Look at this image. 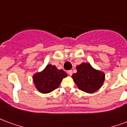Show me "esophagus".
<instances>
[{
    "instance_id": "esophagus-1",
    "label": "esophagus",
    "mask_w": 127,
    "mask_h": 127,
    "mask_svg": "<svg viewBox=\"0 0 127 127\" xmlns=\"http://www.w3.org/2000/svg\"><path fill=\"white\" fill-rule=\"evenodd\" d=\"M67 73H68L69 75L71 76V75H73V71H71V70H70V71H68Z\"/></svg>"
}]
</instances>
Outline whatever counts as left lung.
Returning <instances> with one entry per match:
<instances>
[{
	"instance_id": "obj_1",
	"label": "left lung",
	"mask_w": 127,
	"mask_h": 127,
	"mask_svg": "<svg viewBox=\"0 0 127 127\" xmlns=\"http://www.w3.org/2000/svg\"><path fill=\"white\" fill-rule=\"evenodd\" d=\"M76 68L77 73L73 74L72 78L80 90L92 94L103 85L105 80L104 73L94 68L89 63H83Z\"/></svg>"
}]
</instances>
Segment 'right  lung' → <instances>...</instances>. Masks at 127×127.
Segmentation results:
<instances>
[{"label": "right lung", "mask_w": 127, "mask_h": 127, "mask_svg": "<svg viewBox=\"0 0 127 127\" xmlns=\"http://www.w3.org/2000/svg\"><path fill=\"white\" fill-rule=\"evenodd\" d=\"M67 77L63 70H59L55 65L48 64L41 72L33 75V82L35 88L42 94H48L59 87L64 78Z\"/></svg>", "instance_id": "right-lung-1"}]
</instances>
